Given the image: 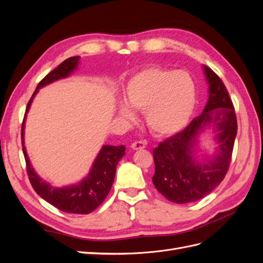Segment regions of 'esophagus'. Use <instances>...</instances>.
Wrapping results in <instances>:
<instances>
[{
	"label": "esophagus",
	"mask_w": 263,
	"mask_h": 263,
	"mask_svg": "<svg viewBox=\"0 0 263 263\" xmlns=\"http://www.w3.org/2000/svg\"><path fill=\"white\" fill-rule=\"evenodd\" d=\"M147 145L146 141H135L132 144V148L134 150H140V149H144Z\"/></svg>",
	"instance_id": "1"
}]
</instances>
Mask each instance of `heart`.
Segmentation results:
<instances>
[{"mask_svg": "<svg viewBox=\"0 0 263 263\" xmlns=\"http://www.w3.org/2000/svg\"><path fill=\"white\" fill-rule=\"evenodd\" d=\"M118 115L125 122L136 118L135 109L145 112L149 129L168 137L181 132L193 114L195 84L185 72L151 67L134 74L124 90Z\"/></svg>", "mask_w": 263, "mask_h": 263, "instance_id": "obj_1", "label": "heart"}]
</instances>
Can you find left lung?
Segmentation results:
<instances>
[{
  "label": "left lung",
  "mask_w": 263,
  "mask_h": 263,
  "mask_svg": "<svg viewBox=\"0 0 263 263\" xmlns=\"http://www.w3.org/2000/svg\"><path fill=\"white\" fill-rule=\"evenodd\" d=\"M209 84V101L203 113L184 130L160 142L154 149L153 182L166 200L186 204L201 200L216 189L228 171L237 135L233 102L220 78L203 66ZM212 126L217 133L214 155L200 159L196 155L198 137Z\"/></svg>",
  "instance_id": "obj_1"
}]
</instances>
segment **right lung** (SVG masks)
<instances>
[{
    "label": "right lung",
    "instance_id": "right-lung-1",
    "mask_svg": "<svg viewBox=\"0 0 263 263\" xmlns=\"http://www.w3.org/2000/svg\"><path fill=\"white\" fill-rule=\"evenodd\" d=\"M79 60H80L79 55L68 58L38 83L33 97L30 98L27 104L26 113L22 124L21 135L27 174L30 184L36 191V193L43 197L46 202H48L62 212L72 214H89L95 209H98L109 193L114 182L116 166L125 155V146L104 145L101 148L97 158H95L90 172L85 178H83L77 184L55 187L52 186L50 183L43 180L35 172L33 165L29 161L25 145H24V130H25L26 115L39 89H42L47 84L60 80V79L69 77L74 70L78 69Z\"/></svg>",
    "mask_w": 263,
    "mask_h": 263
}]
</instances>
